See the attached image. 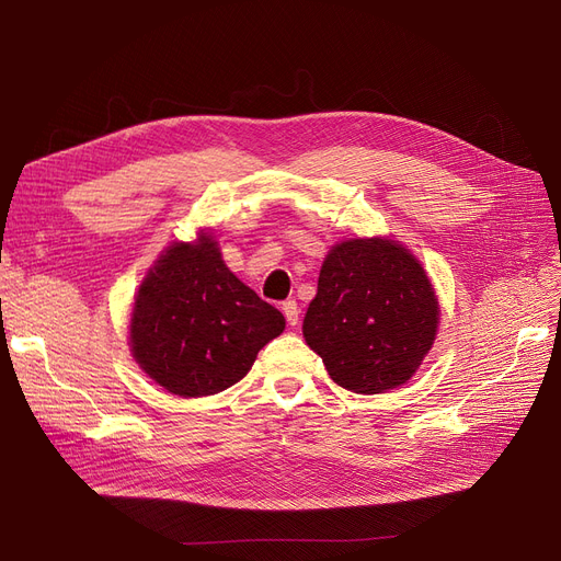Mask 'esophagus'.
<instances>
[{
    "label": "esophagus",
    "mask_w": 561,
    "mask_h": 561,
    "mask_svg": "<svg viewBox=\"0 0 561 561\" xmlns=\"http://www.w3.org/2000/svg\"><path fill=\"white\" fill-rule=\"evenodd\" d=\"M282 313L286 316V322H288L290 328H296L298 322H300V307H298L296 300H286V302L282 305Z\"/></svg>",
    "instance_id": "34e87169"
}]
</instances>
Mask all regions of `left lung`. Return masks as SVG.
Listing matches in <instances>:
<instances>
[{"label": "left lung", "instance_id": "1", "mask_svg": "<svg viewBox=\"0 0 561 561\" xmlns=\"http://www.w3.org/2000/svg\"><path fill=\"white\" fill-rule=\"evenodd\" d=\"M436 328L438 302L421 261L377 236L330 250L302 334L339 387L373 396L411 379Z\"/></svg>", "mask_w": 561, "mask_h": 561}]
</instances>
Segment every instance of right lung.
Segmentation results:
<instances>
[{
    "mask_svg": "<svg viewBox=\"0 0 561 561\" xmlns=\"http://www.w3.org/2000/svg\"><path fill=\"white\" fill-rule=\"evenodd\" d=\"M284 316L236 277L209 233L172 243L142 279L129 343L136 364L182 398L214 396L243 379Z\"/></svg>",
    "mask_w": 561,
    "mask_h": 561,
    "instance_id": "obj_1",
    "label": "right lung"
}]
</instances>
